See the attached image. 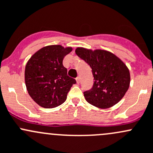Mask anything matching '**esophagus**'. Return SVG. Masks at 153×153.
Returning <instances> with one entry per match:
<instances>
[{
    "label": "esophagus",
    "instance_id": "1",
    "mask_svg": "<svg viewBox=\"0 0 153 153\" xmlns=\"http://www.w3.org/2000/svg\"><path fill=\"white\" fill-rule=\"evenodd\" d=\"M76 82L77 83H78V84H79V82H80V79H79V77H76Z\"/></svg>",
    "mask_w": 153,
    "mask_h": 153
}]
</instances>
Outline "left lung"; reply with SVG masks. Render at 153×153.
<instances>
[{
  "label": "left lung",
  "instance_id": "1",
  "mask_svg": "<svg viewBox=\"0 0 153 153\" xmlns=\"http://www.w3.org/2000/svg\"><path fill=\"white\" fill-rule=\"evenodd\" d=\"M76 55L92 69L94 85L84 92L88 103L106 109L117 104L125 95L130 83V71L120 58L106 50L78 47Z\"/></svg>",
  "mask_w": 153,
  "mask_h": 153
}]
</instances>
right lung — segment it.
<instances>
[{
  "instance_id": "obj_1",
  "label": "right lung",
  "mask_w": 153,
  "mask_h": 153,
  "mask_svg": "<svg viewBox=\"0 0 153 153\" xmlns=\"http://www.w3.org/2000/svg\"><path fill=\"white\" fill-rule=\"evenodd\" d=\"M71 47L47 45L35 52L25 68V83L29 96L44 108H53L67 99L71 88L76 82L67 74L62 60Z\"/></svg>"
}]
</instances>
